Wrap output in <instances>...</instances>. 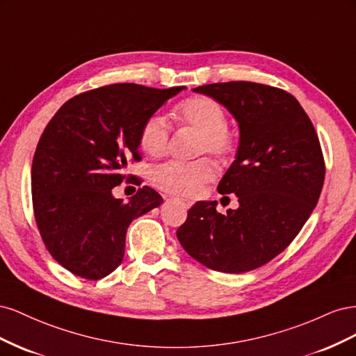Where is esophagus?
Segmentation results:
<instances>
[{
    "label": "esophagus",
    "mask_w": 356,
    "mask_h": 356,
    "mask_svg": "<svg viewBox=\"0 0 356 356\" xmlns=\"http://www.w3.org/2000/svg\"><path fill=\"white\" fill-rule=\"evenodd\" d=\"M178 202H179V203L182 204V207H184L186 209L191 208V204H193V202H191V200H187V199H179Z\"/></svg>",
    "instance_id": "34e87169"
}]
</instances>
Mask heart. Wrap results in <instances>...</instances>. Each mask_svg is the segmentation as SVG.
<instances>
[{"mask_svg": "<svg viewBox=\"0 0 356 356\" xmlns=\"http://www.w3.org/2000/svg\"><path fill=\"white\" fill-rule=\"evenodd\" d=\"M177 120L200 134L197 153L224 157L232 153L233 136L227 129V114L222 105L209 96H191L177 105ZM170 136V124L159 114H149L139 131V147L144 153L159 157L165 153ZM217 177V168L208 157L193 161L169 160L153 170L154 186L178 196H196L207 182Z\"/></svg>", "mask_w": 356, "mask_h": 356, "instance_id": "b5f03b06", "label": "heart"}]
</instances>
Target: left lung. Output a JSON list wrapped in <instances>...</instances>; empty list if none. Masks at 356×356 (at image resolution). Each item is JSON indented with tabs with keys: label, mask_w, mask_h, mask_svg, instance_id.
Wrapping results in <instances>:
<instances>
[{
	"label": "left lung",
	"mask_w": 356,
	"mask_h": 356,
	"mask_svg": "<svg viewBox=\"0 0 356 356\" xmlns=\"http://www.w3.org/2000/svg\"><path fill=\"white\" fill-rule=\"evenodd\" d=\"M239 122L236 160L218 184L241 207L197 202L177 230L182 248L208 268L243 273L268 263L296 239L316 207L325 160L309 115L293 95L273 86L227 81L199 86Z\"/></svg>",
	"instance_id": "8db88e82"
}]
</instances>
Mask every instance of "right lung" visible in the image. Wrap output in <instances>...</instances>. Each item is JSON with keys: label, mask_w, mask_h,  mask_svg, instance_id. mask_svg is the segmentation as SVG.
I'll list each match as a JSON object with an SVG mask.
<instances>
[{"label": "right lung", "mask_w": 356, "mask_h": 356, "mask_svg": "<svg viewBox=\"0 0 356 356\" xmlns=\"http://www.w3.org/2000/svg\"><path fill=\"white\" fill-rule=\"evenodd\" d=\"M182 89L102 86L74 96L47 123L32 160V208L47 251L75 276L98 281L114 272L129 224L163 202L124 169L141 161L145 118ZM123 180L142 187L129 202L111 193Z\"/></svg>", "instance_id": "right-lung-1"}]
</instances>
